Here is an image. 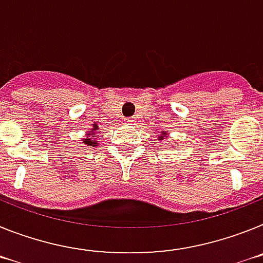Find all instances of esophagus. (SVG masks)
Segmentation results:
<instances>
[{"label": "esophagus", "instance_id": "34e87169", "mask_svg": "<svg viewBox=\"0 0 263 263\" xmlns=\"http://www.w3.org/2000/svg\"><path fill=\"white\" fill-rule=\"evenodd\" d=\"M124 122L127 123V124L132 125V124H134V119H132V118H127V119H125V120H124Z\"/></svg>", "mask_w": 263, "mask_h": 263}]
</instances>
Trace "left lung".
Returning a JSON list of instances; mask_svg holds the SVG:
<instances>
[{"label":"left lung","mask_w":263,"mask_h":263,"mask_svg":"<svg viewBox=\"0 0 263 263\" xmlns=\"http://www.w3.org/2000/svg\"><path fill=\"white\" fill-rule=\"evenodd\" d=\"M165 138H166V132L165 131H163L161 134L159 135V140H164Z\"/></svg>","instance_id":"left-lung-1"}]
</instances>
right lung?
<instances>
[{"instance_id":"right-lung-1","label":"right lung","mask_w":263,"mask_h":263,"mask_svg":"<svg viewBox=\"0 0 263 263\" xmlns=\"http://www.w3.org/2000/svg\"><path fill=\"white\" fill-rule=\"evenodd\" d=\"M98 129H99L98 124H93L92 128L88 129V131L86 132V136H84V138L81 140L82 144L90 145V147H97V145L99 144V143L97 141V138H95V135H97Z\"/></svg>"}]
</instances>
